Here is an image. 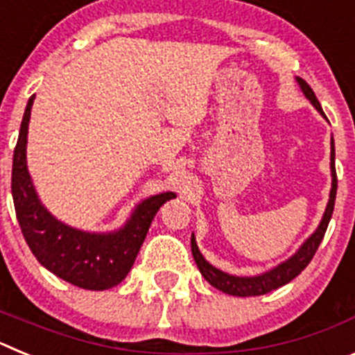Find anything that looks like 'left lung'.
Listing matches in <instances>:
<instances>
[{
    "label": "left lung",
    "instance_id": "obj_1",
    "mask_svg": "<svg viewBox=\"0 0 355 355\" xmlns=\"http://www.w3.org/2000/svg\"><path fill=\"white\" fill-rule=\"evenodd\" d=\"M297 83L300 85L304 96H306L307 99L311 101V105L325 117L324 110H322V106H320L318 99H316L311 87H309L302 78H297ZM331 175H332L331 196H329L327 208H325L324 216H322V222H320V225L316 227L315 233L304 241L302 247H300V249L297 250L290 259L283 261L281 265L272 268V270L265 272V274L254 275V277H236V275H229L225 274V272L215 268L213 265H209V263L205 259V256L200 254L199 247H197L196 236L192 234V254L197 266H199L200 274H202V277H205L213 288L224 291V293L227 295H234V297H256V295H265L268 293V291L277 290V288L290 283L291 279L297 277V275H299L313 259L315 252L318 250V245L322 243V240H324V234L325 231H327L329 220H331L332 211H334L338 178H336V167H334V142H332V140H331Z\"/></svg>",
    "mask_w": 355,
    "mask_h": 355
}]
</instances>
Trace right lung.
I'll return each instance as SVG.
<instances>
[{"label":"right lung","instance_id":"obj_1","mask_svg":"<svg viewBox=\"0 0 355 355\" xmlns=\"http://www.w3.org/2000/svg\"><path fill=\"white\" fill-rule=\"evenodd\" d=\"M33 99L35 96L28 99L24 110L12 165V197L24 240L37 261L67 283L94 291L117 286L131 270L158 209L175 193H158L142 200L126 224L114 233H85L56 220L40 202L26 165Z\"/></svg>","mask_w":355,"mask_h":355}]
</instances>
